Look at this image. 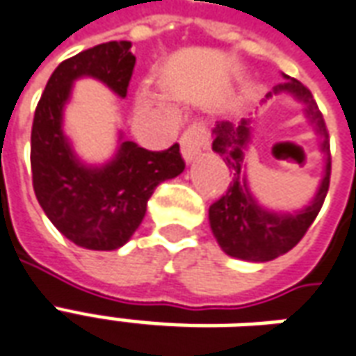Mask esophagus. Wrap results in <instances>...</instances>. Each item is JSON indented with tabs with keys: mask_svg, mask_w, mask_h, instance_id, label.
<instances>
[{
	"mask_svg": "<svg viewBox=\"0 0 356 356\" xmlns=\"http://www.w3.org/2000/svg\"><path fill=\"white\" fill-rule=\"evenodd\" d=\"M209 143V134L205 126H191L190 130H186L180 140L182 147V157L186 163H191L193 159H197L201 149H205Z\"/></svg>",
	"mask_w": 356,
	"mask_h": 356,
	"instance_id": "34e87169",
	"label": "esophagus"
}]
</instances>
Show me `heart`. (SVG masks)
Here are the masks:
<instances>
[{
	"label": "heart",
	"mask_w": 356,
	"mask_h": 356,
	"mask_svg": "<svg viewBox=\"0 0 356 356\" xmlns=\"http://www.w3.org/2000/svg\"><path fill=\"white\" fill-rule=\"evenodd\" d=\"M138 105H140L142 109H153V107H157L159 102L157 97H155L149 90H140V92H138Z\"/></svg>",
	"instance_id": "b5f03b06"
}]
</instances>
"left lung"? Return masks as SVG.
Returning a JSON list of instances; mask_svg holds the SVG:
<instances>
[{"label": "left lung", "mask_w": 356, "mask_h": 356, "mask_svg": "<svg viewBox=\"0 0 356 356\" xmlns=\"http://www.w3.org/2000/svg\"><path fill=\"white\" fill-rule=\"evenodd\" d=\"M284 78L286 82L266 93L263 105L278 95H289L303 105L305 118L312 126V132L316 134L320 153L324 155V174L320 178L314 197L305 207L291 213L266 209L254 199L245 172L247 151L253 142L254 120L241 118L238 124L230 120L216 122L213 128V151L230 168L232 182L222 197L209 207V224L220 249L239 261L266 263L293 249L301 241L305 232L309 230V226L314 222L330 186L332 159L324 117L318 111L316 102L312 99L309 88H305L295 78L286 74Z\"/></svg>", "instance_id": "8db88e82"}]
</instances>
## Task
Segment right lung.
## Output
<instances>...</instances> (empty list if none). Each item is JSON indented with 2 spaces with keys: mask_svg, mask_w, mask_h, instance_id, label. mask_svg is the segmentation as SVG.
<instances>
[{
  "mask_svg": "<svg viewBox=\"0 0 356 356\" xmlns=\"http://www.w3.org/2000/svg\"><path fill=\"white\" fill-rule=\"evenodd\" d=\"M130 47V42H107L63 61L34 113L30 163L38 203L65 238L92 251L124 245L142 224L155 188L186 168L178 143L147 151L124 140L122 132L115 155L90 165L65 134V107L80 78L99 80L124 99L136 65Z\"/></svg>",
  "mask_w": 356,
  "mask_h": 356,
  "instance_id": "obj_1",
  "label": "right lung"
}]
</instances>
